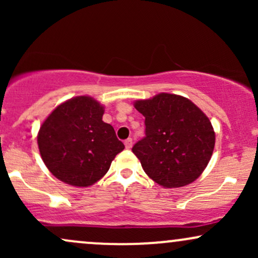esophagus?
Listing matches in <instances>:
<instances>
[{
  "instance_id": "obj_1",
  "label": "esophagus",
  "mask_w": 258,
  "mask_h": 258,
  "mask_svg": "<svg viewBox=\"0 0 258 258\" xmlns=\"http://www.w3.org/2000/svg\"><path fill=\"white\" fill-rule=\"evenodd\" d=\"M125 147L127 149H131L132 148V138H127L125 141Z\"/></svg>"
}]
</instances>
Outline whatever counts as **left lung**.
<instances>
[{
  "label": "left lung",
  "instance_id": "8db88e82",
  "mask_svg": "<svg viewBox=\"0 0 258 258\" xmlns=\"http://www.w3.org/2000/svg\"><path fill=\"white\" fill-rule=\"evenodd\" d=\"M135 108L146 117V137L132 148L144 172L165 188L194 182L215 148L209 117L189 99L170 93L137 100Z\"/></svg>",
  "mask_w": 258,
  "mask_h": 258
}]
</instances>
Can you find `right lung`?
I'll list each match as a JSON object with an SVG mask.
<instances>
[{
    "mask_svg": "<svg viewBox=\"0 0 258 258\" xmlns=\"http://www.w3.org/2000/svg\"><path fill=\"white\" fill-rule=\"evenodd\" d=\"M104 108L97 100L80 96L58 105L40 127L41 158L61 182L94 184L123 150L114 127L102 120Z\"/></svg>",
    "mask_w": 258,
    "mask_h": 258,
    "instance_id": "add662e5",
    "label": "right lung"
}]
</instances>
